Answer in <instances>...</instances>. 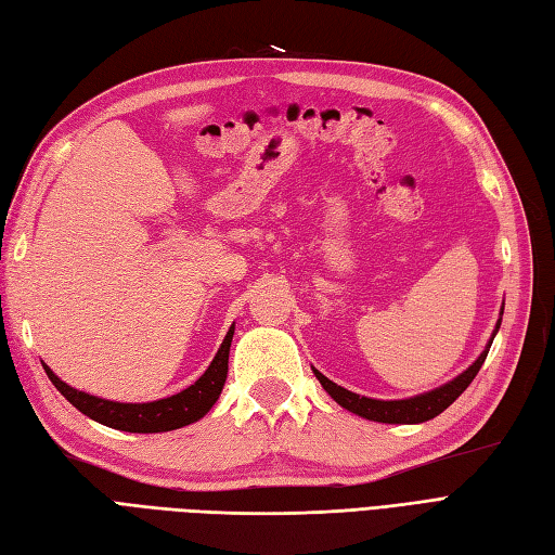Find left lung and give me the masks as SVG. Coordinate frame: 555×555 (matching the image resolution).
I'll return each mask as SVG.
<instances>
[{"instance_id": "1", "label": "left lung", "mask_w": 555, "mask_h": 555, "mask_svg": "<svg viewBox=\"0 0 555 555\" xmlns=\"http://www.w3.org/2000/svg\"><path fill=\"white\" fill-rule=\"evenodd\" d=\"M502 314H504V306L500 308V320L492 328V336L486 343L483 352L476 357V362L464 369L460 376H455L453 380H448L439 387L429 389V392L423 395H415L409 399H371V397H362L357 392H350V389L336 385L334 380H328L326 376L312 366L314 378L320 380V385L326 389V395L332 397L338 406H343L346 411L359 415V417H366V421L373 423H385V425H417V423H427L431 417H437L439 413H443L451 403L464 392V389L469 387V383L476 378L478 369L483 366L488 350L492 346V338L498 336L500 332V324H502Z\"/></svg>"}]
</instances>
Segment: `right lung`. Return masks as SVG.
I'll return each mask as SVG.
<instances>
[{
  "mask_svg": "<svg viewBox=\"0 0 555 555\" xmlns=\"http://www.w3.org/2000/svg\"><path fill=\"white\" fill-rule=\"evenodd\" d=\"M233 332H235V324H231L227 338H223L212 359V364L207 366V371L196 383L182 389V392L166 399H156V401L126 403V401L102 399L95 395L81 392V389H74L65 380H60L47 364H43V371H47V376L51 378L57 392L63 395L74 409H79L83 415H88L91 421L100 425H107L112 429H121V431H134V434L170 431V429L186 427L191 423H198L201 417H205L207 411L217 403L223 383H227Z\"/></svg>",
  "mask_w": 555,
  "mask_h": 555,
  "instance_id": "obj_1",
  "label": "right lung"
}]
</instances>
